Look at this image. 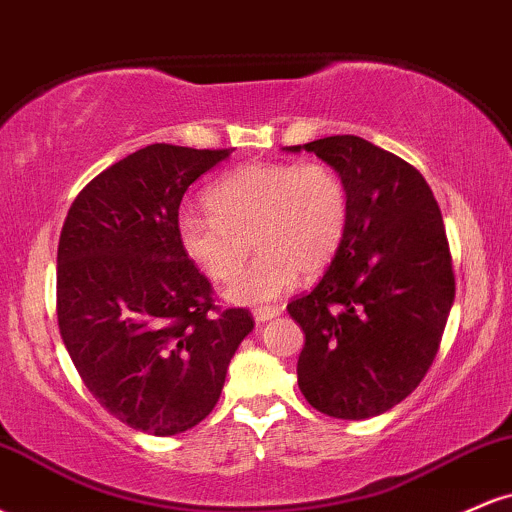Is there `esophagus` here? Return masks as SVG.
I'll return each instance as SVG.
<instances>
[{
	"label": "esophagus",
	"instance_id": "obj_1",
	"mask_svg": "<svg viewBox=\"0 0 512 512\" xmlns=\"http://www.w3.org/2000/svg\"><path fill=\"white\" fill-rule=\"evenodd\" d=\"M279 313H281L279 308H272V305H267V308H255V313H252V317H255V322H267V320H272V317H276Z\"/></svg>",
	"mask_w": 512,
	"mask_h": 512
}]
</instances>
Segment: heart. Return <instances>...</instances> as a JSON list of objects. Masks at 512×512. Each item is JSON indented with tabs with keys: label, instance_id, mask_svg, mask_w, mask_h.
Wrapping results in <instances>:
<instances>
[{
	"label": "heart",
	"instance_id": "b5f03b06",
	"mask_svg": "<svg viewBox=\"0 0 512 512\" xmlns=\"http://www.w3.org/2000/svg\"><path fill=\"white\" fill-rule=\"evenodd\" d=\"M204 202L209 214L178 219L180 248L209 279L228 281L252 239L261 252L226 289L243 305L276 301L298 272H322L349 228L346 182L320 161L250 163L216 180Z\"/></svg>",
	"mask_w": 512,
	"mask_h": 512
}]
</instances>
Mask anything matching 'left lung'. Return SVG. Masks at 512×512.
I'll return each mask as SVG.
<instances>
[{"mask_svg": "<svg viewBox=\"0 0 512 512\" xmlns=\"http://www.w3.org/2000/svg\"><path fill=\"white\" fill-rule=\"evenodd\" d=\"M305 149L342 175L349 228L310 293L286 305L305 332L298 387L310 407L361 421L416 390L438 354L455 301L443 216L414 166L354 137Z\"/></svg>", "mask_w": 512, "mask_h": 512, "instance_id": "obj_1", "label": "left lung"}]
</instances>
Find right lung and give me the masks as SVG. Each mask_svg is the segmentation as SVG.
<instances>
[{
  "mask_svg": "<svg viewBox=\"0 0 512 512\" xmlns=\"http://www.w3.org/2000/svg\"><path fill=\"white\" fill-rule=\"evenodd\" d=\"M231 149L151 144L76 195L57 245V322L81 380L115 419L175 436L207 419L228 363L255 327L214 305L180 248L187 187Z\"/></svg>",
  "mask_w": 512,
  "mask_h": 512,
  "instance_id": "add662e5",
  "label": "right lung"
}]
</instances>
